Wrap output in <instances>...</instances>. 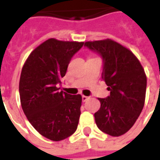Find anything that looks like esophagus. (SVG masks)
<instances>
[{"mask_svg":"<svg viewBox=\"0 0 160 160\" xmlns=\"http://www.w3.org/2000/svg\"><path fill=\"white\" fill-rule=\"evenodd\" d=\"M90 98V97H88V96H85V95H82V100L83 102H86L87 100H88Z\"/></svg>","mask_w":160,"mask_h":160,"instance_id":"1","label":"esophagus"}]
</instances>
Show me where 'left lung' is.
Masks as SVG:
<instances>
[{
    "mask_svg": "<svg viewBox=\"0 0 160 160\" xmlns=\"http://www.w3.org/2000/svg\"><path fill=\"white\" fill-rule=\"evenodd\" d=\"M85 45L103 57L102 79L111 91L107 98H98L101 105L94 114L96 124L109 135H122L133 127L144 106V68L130 49L114 40L87 41Z\"/></svg>",
    "mask_w": 160,
    "mask_h": 160,
    "instance_id": "1",
    "label": "left lung"
}]
</instances>
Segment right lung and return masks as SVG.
<instances>
[{
	"label": "right lung",
	"mask_w": 160,
	"mask_h": 160,
	"mask_svg": "<svg viewBox=\"0 0 160 160\" xmlns=\"http://www.w3.org/2000/svg\"><path fill=\"white\" fill-rule=\"evenodd\" d=\"M84 42L49 38L34 49L24 63L19 97L24 113L40 134L62 141L76 131L82 98L60 92L72 56Z\"/></svg>",
	"instance_id": "obj_1"
}]
</instances>
